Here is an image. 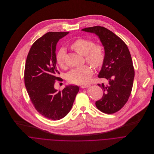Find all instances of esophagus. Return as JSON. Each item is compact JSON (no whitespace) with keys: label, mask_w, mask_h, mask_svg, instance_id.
Segmentation results:
<instances>
[{"label":"esophagus","mask_w":154,"mask_h":154,"mask_svg":"<svg viewBox=\"0 0 154 154\" xmlns=\"http://www.w3.org/2000/svg\"><path fill=\"white\" fill-rule=\"evenodd\" d=\"M90 86V84H82L81 85V88H87L88 87Z\"/></svg>","instance_id":"34e87169"}]
</instances>
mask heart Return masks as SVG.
Masks as SVG:
<instances>
[{
  "mask_svg": "<svg viewBox=\"0 0 154 154\" xmlns=\"http://www.w3.org/2000/svg\"><path fill=\"white\" fill-rule=\"evenodd\" d=\"M70 47L79 54L84 55L86 62L94 67L99 68L103 66L105 59V50L103 45L94 44L93 41L88 38H80L75 40ZM66 53V48L61 47L56 54V62L60 67L65 66ZM93 72L91 66L85 64L72 69L67 74V80L72 84L84 83L89 80Z\"/></svg>",
  "mask_w": 154,
  "mask_h": 154,
  "instance_id": "b5f03b06",
  "label": "heart"
}]
</instances>
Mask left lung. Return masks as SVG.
<instances>
[{
  "label": "left lung",
  "instance_id": "8db88e82",
  "mask_svg": "<svg viewBox=\"0 0 154 154\" xmlns=\"http://www.w3.org/2000/svg\"><path fill=\"white\" fill-rule=\"evenodd\" d=\"M82 30L96 34L104 47L105 59L98 78L106 79L109 83L98 84L103 95L95 104L103 113H114L124 107L132 91L135 71L130 51L123 41L105 27L95 26Z\"/></svg>",
  "mask_w": 154,
  "mask_h": 154
}]
</instances>
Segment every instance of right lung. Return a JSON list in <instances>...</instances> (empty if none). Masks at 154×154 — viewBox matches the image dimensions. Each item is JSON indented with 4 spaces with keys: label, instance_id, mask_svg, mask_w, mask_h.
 I'll return each instance as SVG.
<instances>
[{
    "label": "right lung",
    "instance_id": "obj_1",
    "mask_svg": "<svg viewBox=\"0 0 154 154\" xmlns=\"http://www.w3.org/2000/svg\"><path fill=\"white\" fill-rule=\"evenodd\" d=\"M69 32H48L36 40L28 54L24 82L29 97L36 110L44 117L59 120L71 110L79 90L77 85L66 86L63 90L54 88L60 74L56 62V47ZM60 81V80H59Z\"/></svg>",
    "mask_w": 154,
    "mask_h": 154
}]
</instances>
